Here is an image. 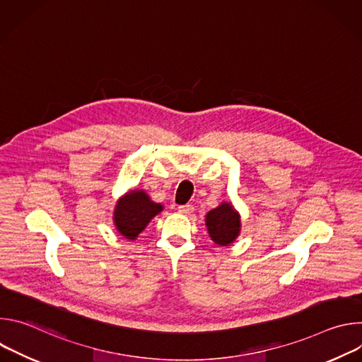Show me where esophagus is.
Instances as JSON below:
<instances>
[{
    "label": "esophagus",
    "instance_id": "esophagus-1",
    "mask_svg": "<svg viewBox=\"0 0 362 362\" xmlns=\"http://www.w3.org/2000/svg\"><path fill=\"white\" fill-rule=\"evenodd\" d=\"M193 204H190V203H187V204H182V206H179V212L180 214H183V215H190L192 212H193Z\"/></svg>",
    "mask_w": 362,
    "mask_h": 362
}]
</instances>
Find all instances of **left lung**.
Here are the masks:
<instances>
[{"label": "left lung", "mask_w": 362, "mask_h": 362, "mask_svg": "<svg viewBox=\"0 0 362 362\" xmlns=\"http://www.w3.org/2000/svg\"><path fill=\"white\" fill-rule=\"evenodd\" d=\"M211 239L219 246H229L240 233V215L230 202H222L204 216Z\"/></svg>", "instance_id": "obj_1"}]
</instances>
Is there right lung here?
<instances>
[{
    "mask_svg": "<svg viewBox=\"0 0 362 362\" xmlns=\"http://www.w3.org/2000/svg\"><path fill=\"white\" fill-rule=\"evenodd\" d=\"M163 211V204L153 202L143 189H132L116 202L113 225L129 240H136L150 221Z\"/></svg>",
    "mask_w": 362,
    "mask_h": 362,
    "instance_id": "add662e5",
    "label": "right lung"
}]
</instances>
